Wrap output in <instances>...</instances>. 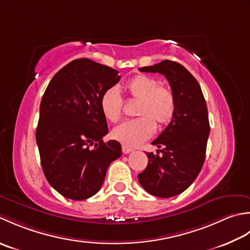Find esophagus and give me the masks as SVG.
<instances>
[{
	"instance_id": "34e87169",
	"label": "esophagus",
	"mask_w": 250,
	"mask_h": 250,
	"mask_svg": "<svg viewBox=\"0 0 250 250\" xmlns=\"http://www.w3.org/2000/svg\"><path fill=\"white\" fill-rule=\"evenodd\" d=\"M122 151H123L124 154H127V153H130V152H132L134 150H132L131 147H129V146H122Z\"/></svg>"
}]
</instances>
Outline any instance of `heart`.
Wrapping results in <instances>:
<instances>
[{
  "label": "heart",
  "mask_w": 250,
  "mask_h": 250,
  "mask_svg": "<svg viewBox=\"0 0 250 250\" xmlns=\"http://www.w3.org/2000/svg\"><path fill=\"white\" fill-rule=\"evenodd\" d=\"M125 89L131 98L139 99L137 114L140 118L126 121L112 131V137L121 144L136 146L154 134L155 123L163 126L169 123L176 112V98L170 88L161 86L152 76L138 74L130 79ZM123 99L119 90L112 87L100 97V109L104 118L116 123L123 113Z\"/></svg>",
  "instance_id": "1"
}]
</instances>
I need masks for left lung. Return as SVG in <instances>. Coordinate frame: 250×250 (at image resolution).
<instances>
[{"instance_id":"8db88e82","label":"left lung","mask_w":250,"mask_h":250,"mask_svg":"<svg viewBox=\"0 0 250 250\" xmlns=\"http://www.w3.org/2000/svg\"><path fill=\"white\" fill-rule=\"evenodd\" d=\"M141 72L161 73L176 98V112L164 131L152 141L161 155L146 153L147 166L138 175L142 188L157 197H171L189 188L205 161L210 126L205 98L196 79L182 64L163 60Z\"/></svg>"}]
</instances>
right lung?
Returning a JSON list of instances; mask_svg holds the SVG:
<instances>
[{
	"instance_id": "obj_1",
	"label": "right lung",
	"mask_w": 250,
	"mask_h": 250,
	"mask_svg": "<svg viewBox=\"0 0 250 250\" xmlns=\"http://www.w3.org/2000/svg\"><path fill=\"white\" fill-rule=\"evenodd\" d=\"M120 79L108 65L75 59L54 75L43 95L35 134L41 164L49 185L70 200L95 195L122 154L120 142L103 140L109 129L100 109L101 95Z\"/></svg>"
}]
</instances>
